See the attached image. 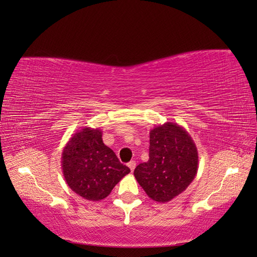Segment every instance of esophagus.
Instances as JSON below:
<instances>
[{
    "mask_svg": "<svg viewBox=\"0 0 257 257\" xmlns=\"http://www.w3.org/2000/svg\"><path fill=\"white\" fill-rule=\"evenodd\" d=\"M128 167H129L130 170L134 171L135 168H136V162H135V161H130V162L128 163Z\"/></svg>",
    "mask_w": 257,
    "mask_h": 257,
    "instance_id": "obj_1",
    "label": "esophagus"
}]
</instances>
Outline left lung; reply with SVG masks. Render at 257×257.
I'll return each mask as SVG.
<instances>
[{
  "instance_id": "obj_1",
  "label": "left lung",
  "mask_w": 257,
  "mask_h": 257,
  "mask_svg": "<svg viewBox=\"0 0 257 257\" xmlns=\"http://www.w3.org/2000/svg\"><path fill=\"white\" fill-rule=\"evenodd\" d=\"M197 170L193 138L178 123L165 122L150 132V159L137 165L134 176L150 198L168 203L187 189Z\"/></svg>"
}]
</instances>
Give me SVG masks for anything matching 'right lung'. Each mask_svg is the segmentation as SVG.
I'll list each match as a JSON object with an SVG mask.
<instances>
[{"label": "right lung", "mask_w": 257, "mask_h": 257, "mask_svg": "<svg viewBox=\"0 0 257 257\" xmlns=\"http://www.w3.org/2000/svg\"><path fill=\"white\" fill-rule=\"evenodd\" d=\"M64 180L79 196L92 202L107 197L130 169L103 143L102 130L84 127L64 146L61 158Z\"/></svg>", "instance_id": "add662e5"}]
</instances>
